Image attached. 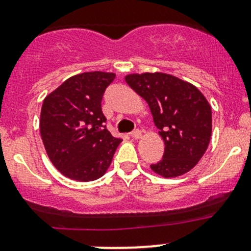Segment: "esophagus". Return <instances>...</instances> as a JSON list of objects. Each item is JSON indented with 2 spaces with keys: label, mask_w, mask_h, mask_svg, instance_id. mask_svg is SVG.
<instances>
[{
  "label": "esophagus",
  "mask_w": 251,
  "mask_h": 251,
  "mask_svg": "<svg viewBox=\"0 0 251 251\" xmlns=\"http://www.w3.org/2000/svg\"><path fill=\"white\" fill-rule=\"evenodd\" d=\"M140 137H142V132H140L139 129H135L134 132L132 133V138H133V139H139Z\"/></svg>",
  "instance_id": "34e87169"
}]
</instances>
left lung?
Listing matches in <instances>:
<instances>
[{"label": "left lung", "instance_id": "obj_1", "mask_svg": "<svg viewBox=\"0 0 251 251\" xmlns=\"http://www.w3.org/2000/svg\"><path fill=\"white\" fill-rule=\"evenodd\" d=\"M126 82L147 101L165 150L150 165L163 177H176L197 165L208 148L212 111L199 88L164 73L130 74Z\"/></svg>", "mask_w": 251, "mask_h": 251}]
</instances>
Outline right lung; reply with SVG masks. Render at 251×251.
Instances as JSON below:
<instances>
[{
    "mask_svg": "<svg viewBox=\"0 0 251 251\" xmlns=\"http://www.w3.org/2000/svg\"><path fill=\"white\" fill-rule=\"evenodd\" d=\"M113 73L71 76L44 99L40 135L52 165L64 176L87 182L104 175L122 139L106 129L101 102Z\"/></svg>",
    "mask_w": 251,
    "mask_h": 251,
    "instance_id": "obj_1",
    "label": "right lung"
}]
</instances>
